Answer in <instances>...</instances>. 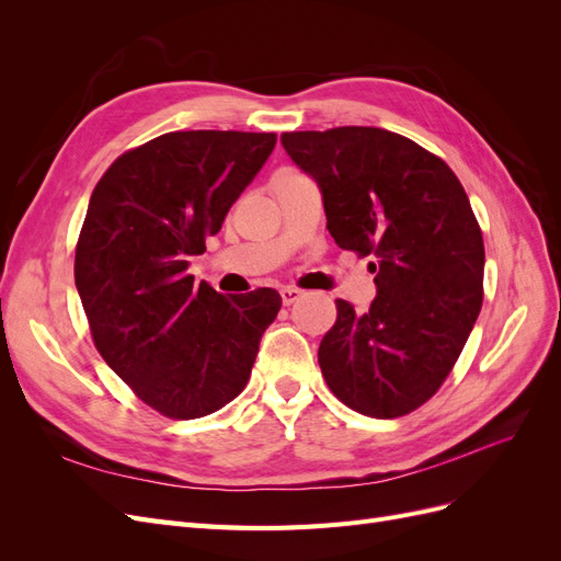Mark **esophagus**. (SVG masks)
<instances>
[{
    "instance_id": "1",
    "label": "esophagus",
    "mask_w": 561,
    "mask_h": 561,
    "mask_svg": "<svg viewBox=\"0 0 561 561\" xmlns=\"http://www.w3.org/2000/svg\"><path fill=\"white\" fill-rule=\"evenodd\" d=\"M301 290H299V287H293V285H287V287H283V290H280V297H283V304H285V307H290V304H295L297 299H301Z\"/></svg>"
}]
</instances>
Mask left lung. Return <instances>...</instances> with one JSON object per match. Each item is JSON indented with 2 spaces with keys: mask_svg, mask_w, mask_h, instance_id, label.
<instances>
[{
  "mask_svg": "<svg viewBox=\"0 0 561 561\" xmlns=\"http://www.w3.org/2000/svg\"><path fill=\"white\" fill-rule=\"evenodd\" d=\"M320 186L342 250L371 257L367 313L336 299L318 363L332 393L375 419L428 402L461 355L484 299V241L451 168L404 135L371 126L283 133Z\"/></svg>",
  "mask_w": 561,
  "mask_h": 561,
  "instance_id": "1",
  "label": "left lung"
}]
</instances>
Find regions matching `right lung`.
<instances>
[{"label": "right lung", "mask_w": 561, "mask_h": 561, "mask_svg": "<svg viewBox=\"0 0 561 561\" xmlns=\"http://www.w3.org/2000/svg\"><path fill=\"white\" fill-rule=\"evenodd\" d=\"M276 133L175 130L124 151L91 194L75 283L98 353L151 410L201 419L245 388L280 295L186 274L260 173Z\"/></svg>", "instance_id": "add662e5"}]
</instances>
